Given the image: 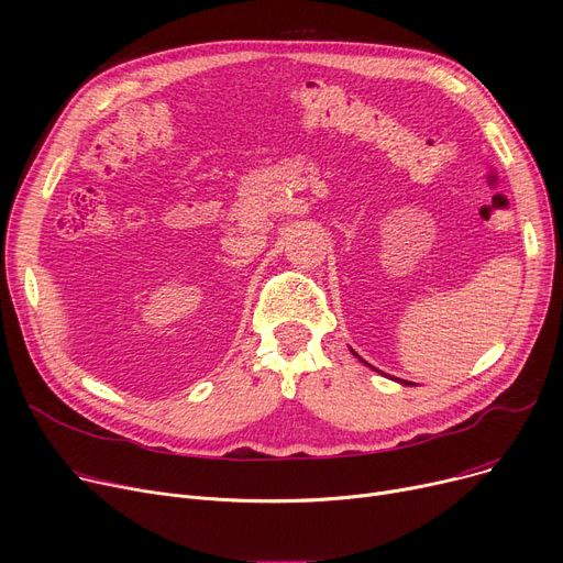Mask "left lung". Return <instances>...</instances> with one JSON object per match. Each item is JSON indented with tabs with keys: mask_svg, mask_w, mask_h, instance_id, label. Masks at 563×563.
Returning a JSON list of instances; mask_svg holds the SVG:
<instances>
[{
	"mask_svg": "<svg viewBox=\"0 0 563 563\" xmlns=\"http://www.w3.org/2000/svg\"><path fill=\"white\" fill-rule=\"evenodd\" d=\"M353 356H356V358H361V356H358V353H356V351H353ZM361 361H363V358H361ZM363 363H365V361H363ZM376 372H378V369H376ZM397 380H399V383H401V386H412V383H408V380H404V378H397Z\"/></svg>",
	"mask_w": 563,
	"mask_h": 563,
	"instance_id": "left-lung-1",
	"label": "left lung"
}]
</instances>
